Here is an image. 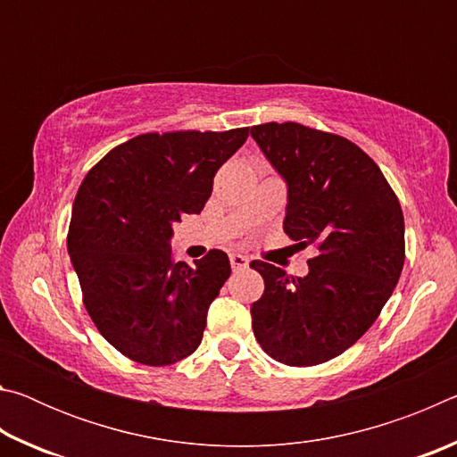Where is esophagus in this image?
<instances>
[{
	"label": "esophagus",
	"mask_w": 457,
	"mask_h": 457,
	"mask_svg": "<svg viewBox=\"0 0 457 457\" xmlns=\"http://www.w3.org/2000/svg\"><path fill=\"white\" fill-rule=\"evenodd\" d=\"M247 262H250V260H247L245 256H242V253H229V264H231V268H234V270L245 268Z\"/></svg>",
	"instance_id": "obj_1"
}]
</instances>
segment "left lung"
Listing matches in <instances>:
<instances>
[{
	"label": "left lung",
	"instance_id": "left-lung-1",
	"mask_svg": "<svg viewBox=\"0 0 457 457\" xmlns=\"http://www.w3.org/2000/svg\"><path fill=\"white\" fill-rule=\"evenodd\" d=\"M252 137L288 187L284 231L316 256L304 278L253 260L264 294L252 328L264 353L290 367L338 357L370 328L405 262L399 199L349 138L298 122H266Z\"/></svg>",
	"mask_w": 457,
	"mask_h": 457
}]
</instances>
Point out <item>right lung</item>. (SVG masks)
I'll return each mask as SVG.
<instances>
[{"instance_id":"obj_1","label":"right lung","mask_w":457,"mask_h":457,"mask_svg":"<svg viewBox=\"0 0 457 457\" xmlns=\"http://www.w3.org/2000/svg\"><path fill=\"white\" fill-rule=\"evenodd\" d=\"M250 129L146 133L104 154L72 205L68 253L84 306L114 349L165 367L197 349L207 311L231 274L212 250L193 266L173 262V223L199 213L218 169Z\"/></svg>"}]
</instances>
